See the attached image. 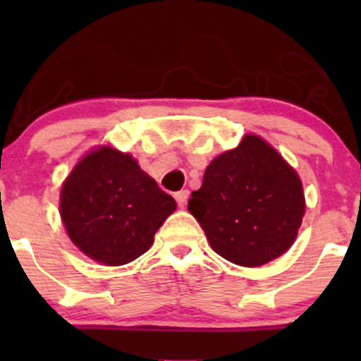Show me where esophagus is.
Wrapping results in <instances>:
<instances>
[{"instance_id": "34e87169", "label": "esophagus", "mask_w": 361, "mask_h": 361, "mask_svg": "<svg viewBox=\"0 0 361 361\" xmlns=\"http://www.w3.org/2000/svg\"><path fill=\"white\" fill-rule=\"evenodd\" d=\"M174 199H176L178 206L185 207V206H187V201H188V190L176 192V194H174Z\"/></svg>"}]
</instances>
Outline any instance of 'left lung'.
Instances as JSON below:
<instances>
[{
	"instance_id": "8db88e82",
	"label": "left lung",
	"mask_w": 361,
	"mask_h": 361,
	"mask_svg": "<svg viewBox=\"0 0 361 361\" xmlns=\"http://www.w3.org/2000/svg\"><path fill=\"white\" fill-rule=\"evenodd\" d=\"M188 211L220 257L260 267L292 248L305 214L304 187L283 155L250 133L211 160Z\"/></svg>"
}]
</instances>
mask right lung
<instances>
[{
    "label": "right lung",
    "instance_id": "1",
    "mask_svg": "<svg viewBox=\"0 0 361 361\" xmlns=\"http://www.w3.org/2000/svg\"><path fill=\"white\" fill-rule=\"evenodd\" d=\"M176 209L130 154L111 145L87 152L66 180L59 213L73 245L101 265H126L150 250L155 232Z\"/></svg>",
    "mask_w": 361,
    "mask_h": 361
}]
</instances>
